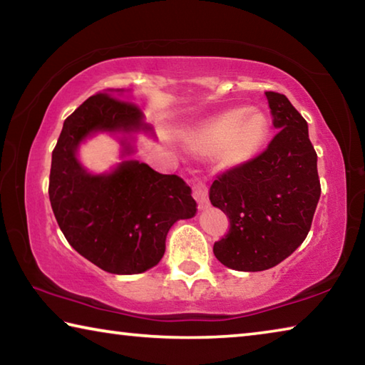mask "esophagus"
I'll list each match as a JSON object with an SVG mask.
<instances>
[{
    "instance_id": "1",
    "label": "esophagus",
    "mask_w": 365,
    "mask_h": 365,
    "mask_svg": "<svg viewBox=\"0 0 365 365\" xmlns=\"http://www.w3.org/2000/svg\"><path fill=\"white\" fill-rule=\"evenodd\" d=\"M193 197L197 202V207L205 209L209 205V196H207V187L201 178H195L193 180Z\"/></svg>"
}]
</instances>
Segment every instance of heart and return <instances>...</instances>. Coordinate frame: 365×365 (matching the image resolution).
Masks as SVG:
<instances>
[{"instance_id": "1", "label": "heart", "mask_w": 365, "mask_h": 365, "mask_svg": "<svg viewBox=\"0 0 365 365\" xmlns=\"http://www.w3.org/2000/svg\"><path fill=\"white\" fill-rule=\"evenodd\" d=\"M269 122L257 110L237 108L225 110L202 125L196 146L201 153L224 150L227 163L238 164L251 159L267 137Z\"/></svg>"}]
</instances>
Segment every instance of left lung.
<instances>
[{"label": "left lung", "instance_id": "obj_1", "mask_svg": "<svg viewBox=\"0 0 365 365\" xmlns=\"http://www.w3.org/2000/svg\"><path fill=\"white\" fill-rule=\"evenodd\" d=\"M279 128L267 148L217 175L212 206L230 220L214 255L227 267L259 272L274 267L304 242L320 197L317 153L307 122L288 98L265 91Z\"/></svg>", "mask_w": 365, "mask_h": 365}]
</instances>
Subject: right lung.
Here are the masks:
<instances>
[{
	"mask_svg": "<svg viewBox=\"0 0 365 365\" xmlns=\"http://www.w3.org/2000/svg\"><path fill=\"white\" fill-rule=\"evenodd\" d=\"M141 117L137 104L113 91L96 93L64 120L53 150L48 193L61 232L78 255L109 274L154 267L164 256L169 228L196 212L180 177L159 174L138 160H125L108 175H91L78 164L76 151L85 137L98 130H150Z\"/></svg>",
	"mask_w": 365,
	"mask_h": 365,
	"instance_id": "obj_1",
	"label": "right lung"
}]
</instances>
